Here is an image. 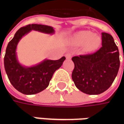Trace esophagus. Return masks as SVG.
Here are the masks:
<instances>
[{
	"label": "esophagus",
	"mask_w": 124,
	"mask_h": 124,
	"mask_svg": "<svg viewBox=\"0 0 124 124\" xmlns=\"http://www.w3.org/2000/svg\"><path fill=\"white\" fill-rule=\"evenodd\" d=\"M72 56V54H70V53H67V54H66V59L68 60L71 59Z\"/></svg>",
	"instance_id": "esophagus-1"
}]
</instances>
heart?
<instances>
[{"label":"heart","instance_id":"obj_1","mask_svg":"<svg viewBox=\"0 0 124 124\" xmlns=\"http://www.w3.org/2000/svg\"><path fill=\"white\" fill-rule=\"evenodd\" d=\"M72 42L76 46L84 44V48L86 52H92L98 48L101 43V38L90 31H80L76 34L72 38Z\"/></svg>","mask_w":124,"mask_h":124}]
</instances>
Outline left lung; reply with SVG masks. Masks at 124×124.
<instances>
[{
	"mask_svg": "<svg viewBox=\"0 0 124 124\" xmlns=\"http://www.w3.org/2000/svg\"><path fill=\"white\" fill-rule=\"evenodd\" d=\"M101 48L92 54L73 57L72 78L76 88L90 95H98L112 85L120 68V54L109 34L101 33Z\"/></svg>",
	"mask_w": 124,
	"mask_h": 124,
	"instance_id": "left-lung-1",
	"label": "left lung"
}]
</instances>
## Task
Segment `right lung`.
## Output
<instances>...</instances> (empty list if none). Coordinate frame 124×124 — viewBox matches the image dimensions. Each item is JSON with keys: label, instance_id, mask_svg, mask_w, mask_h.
Masks as SVG:
<instances>
[{"label": "right lung", "instance_id": "obj_1", "mask_svg": "<svg viewBox=\"0 0 124 124\" xmlns=\"http://www.w3.org/2000/svg\"><path fill=\"white\" fill-rule=\"evenodd\" d=\"M32 31L47 34L55 32L50 26L32 24L22 27L8 44L4 58V69L10 83L16 90L26 95L38 93L46 89L55 71L62 66L66 60L63 56L57 60L44 59L32 66L21 64L18 60L17 45L21 38Z\"/></svg>", "mask_w": 124, "mask_h": 124}]
</instances>
